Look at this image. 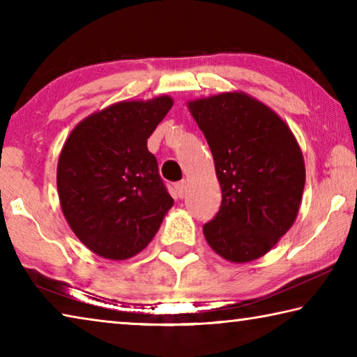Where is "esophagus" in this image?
<instances>
[{
  "label": "esophagus",
  "instance_id": "obj_1",
  "mask_svg": "<svg viewBox=\"0 0 357 357\" xmlns=\"http://www.w3.org/2000/svg\"><path fill=\"white\" fill-rule=\"evenodd\" d=\"M174 190H176V195L179 198H184L185 192H187V183H185V181H179V183L174 184Z\"/></svg>",
  "mask_w": 357,
  "mask_h": 357
}]
</instances>
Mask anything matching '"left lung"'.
<instances>
[{"mask_svg":"<svg viewBox=\"0 0 357 357\" xmlns=\"http://www.w3.org/2000/svg\"><path fill=\"white\" fill-rule=\"evenodd\" d=\"M214 157L222 204L203 233L222 258L247 263L268 253L296 220L305 184L293 132L244 93L189 102Z\"/></svg>","mask_w":357,"mask_h":357,"instance_id":"left-lung-1","label":"left lung"}]
</instances>
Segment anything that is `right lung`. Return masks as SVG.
I'll list each match as a JSON object with an SVG mask.
<instances>
[{
  "mask_svg": "<svg viewBox=\"0 0 357 357\" xmlns=\"http://www.w3.org/2000/svg\"><path fill=\"white\" fill-rule=\"evenodd\" d=\"M173 107L168 96L118 102L84 118L66 140L56 185L77 238L108 259L137 255L155 236L173 198L148 138Z\"/></svg>",
  "mask_w": 357,
  "mask_h": 357,
  "instance_id": "obj_1",
  "label": "right lung"
}]
</instances>
